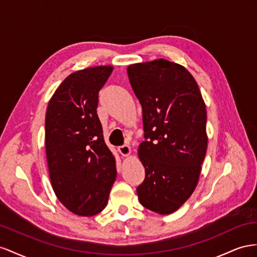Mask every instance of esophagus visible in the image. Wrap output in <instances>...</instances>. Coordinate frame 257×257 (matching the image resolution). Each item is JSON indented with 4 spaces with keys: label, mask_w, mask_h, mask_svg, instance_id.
<instances>
[{
    "label": "esophagus",
    "mask_w": 257,
    "mask_h": 257,
    "mask_svg": "<svg viewBox=\"0 0 257 257\" xmlns=\"http://www.w3.org/2000/svg\"><path fill=\"white\" fill-rule=\"evenodd\" d=\"M118 152L121 154L122 156H128V155H130L131 149L128 144H122V145L118 146Z\"/></svg>",
    "instance_id": "1"
}]
</instances>
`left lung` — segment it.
Here are the masks:
<instances>
[{
  "label": "left lung",
  "mask_w": 257,
  "mask_h": 257,
  "mask_svg": "<svg viewBox=\"0 0 257 257\" xmlns=\"http://www.w3.org/2000/svg\"><path fill=\"white\" fill-rule=\"evenodd\" d=\"M128 77L143 111L139 157L145 179L137 188L143 207L170 214L196 188L206 157L207 111L195 78L166 59L129 65Z\"/></svg>",
  "instance_id": "obj_1"
}]
</instances>
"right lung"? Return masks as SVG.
<instances>
[{"label":"right lung","instance_id":"obj_1","mask_svg":"<svg viewBox=\"0 0 257 257\" xmlns=\"http://www.w3.org/2000/svg\"><path fill=\"white\" fill-rule=\"evenodd\" d=\"M113 67L72 73L50 99L45 119L49 178L58 199L73 213L96 215L103 210L116 180L113 154L97 114L99 91Z\"/></svg>","mask_w":257,"mask_h":257}]
</instances>
